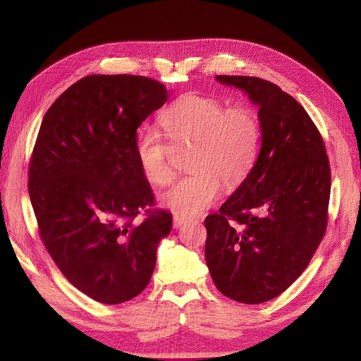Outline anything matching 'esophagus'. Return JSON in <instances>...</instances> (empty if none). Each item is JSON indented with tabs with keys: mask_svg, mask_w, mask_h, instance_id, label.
<instances>
[{
	"mask_svg": "<svg viewBox=\"0 0 361 361\" xmlns=\"http://www.w3.org/2000/svg\"><path fill=\"white\" fill-rule=\"evenodd\" d=\"M185 223H188V220L185 216H180V215H174L173 216V226L176 227V228L182 227Z\"/></svg>",
	"mask_w": 361,
	"mask_h": 361,
	"instance_id": "1",
	"label": "esophagus"
}]
</instances>
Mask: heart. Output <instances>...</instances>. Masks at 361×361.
<instances>
[{"mask_svg":"<svg viewBox=\"0 0 361 361\" xmlns=\"http://www.w3.org/2000/svg\"><path fill=\"white\" fill-rule=\"evenodd\" d=\"M161 126L170 145L191 146L187 169L191 171L161 194L162 204L182 216H195L211 207L226 188L241 185L253 169L260 125L245 106L227 108L204 94H185L161 114ZM135 154L143 176L154 185L173 178L170 147L154 130L137 140Z\"/></svg>","mask_w":361,"mask_h":361,"instance_id":"heart-1","label":"heart"}]
</instances>
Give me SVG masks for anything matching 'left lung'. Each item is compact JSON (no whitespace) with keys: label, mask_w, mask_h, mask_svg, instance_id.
Wrapping results in <instances>:
<instances>
[{"label":"left lung","mask_w":361,"mask_h":361,"mask_svg":"<svg viewBox=\"0 0 361 361\" xmlns=\"http://www.w3.org/2000/svg\"><path fill=\"white\" fill-rule=\"evenodd\" d=\"M259 106L262 145L245 180L206 216L204 256L227 298L260 304L279 297L307 268L329 223L330 161L307 111L279 85L218 75Z\"/></svg>","instance_id":"8db88e82"}]
</instances>
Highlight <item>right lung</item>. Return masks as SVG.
Masks as SVG:
<instances>
[{
  "instance_id": "obj_1",
  "label": "right lung",
  "mask_w": 361,
  "mask_h": 361,
  "mask_svg": "<svg viewBox=\"0 0 361 361\" xmlns=\"http://www.w3.org/2000/svg\"><path fill=\"white\" fill-rule=\"evenodd\" d=\"M169 96L147 76L89 75L51 105L32 149L28 194L42 243L76 289L104 304L147 286L171 231L135 154L138 126Z\"/></svg>"
}]
</instances>
